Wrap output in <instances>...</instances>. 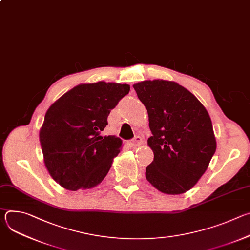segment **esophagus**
Masks as SVG:
<instances>
[{"label": "esophagus", "mask_w": 250, "mask_h": 250, "mask_svg": "<svg viewBox=\"0 0 250 250\" xmlns=\"http://www.w3.org/2000/svg\"><path fill=\"white\" fill-rule=\"evenodd\" d=\"M141 144H142V138L138 135L134 136V138H132L131 141H130V145L132 146H139Z\"/></svg>", "instance_id": "1"}]
</instances>
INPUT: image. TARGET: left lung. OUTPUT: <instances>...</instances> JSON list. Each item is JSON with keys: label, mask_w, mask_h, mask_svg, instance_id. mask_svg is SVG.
Returning <instances> with one entry per match:
<instances>
[{"label": "left lung", "mask_w": 250, "mask_h": 250, "mask_svg": "<svg viewBox=\"0 0 250 250\" xmlns=\"http://www.w3.org/2000/svg\"><path fill=\"white\" fill-rule=\"evenodd\" d=\"M133 88L147 110L152 133L147 145L154 158L146 167L147 181L164 194L189 191L206 172L217 148L206 108L173 81H142Z\"/></svg>", "instance_id": "left-lung-1"}]
</instances>
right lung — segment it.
Returning a JSON list of instances; mask_svg holds the SVG:
<instances>
[{
  "mask_svg": "<svg viewBox=\"0 0 250 250\" xmlns=\"http://www.w3.org/2000/svg\"><path fill=\"white\" fill-rule=\"evenodd\" d=\"M128 92L127 84H81L49 106L40 141L44 164L60 186L70 191L94 188L108 174L123 140L101 131Z\"/></svg>",
  "mask_w": 250,
  "mask_h": 250,
  "instance_id": "1",
  "label": "right lung"
}]
</instances>
